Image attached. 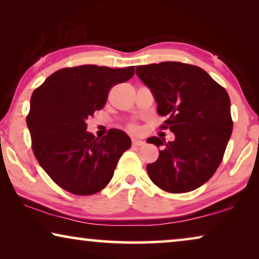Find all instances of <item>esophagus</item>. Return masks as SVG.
<instances>
[{"instance_id": "1", "label": "esophagus", "mask_w": 259, "mask_h": 259, "mask_svg": "<svg viewBox=\"0 0 259 259\" xmlns=\"http://www.w3.org/2000/svg\"><path fill=\"white\" fill-rule=\"evenodd\" d=\"M144 144H145V141L141 140V139H137V138H133V139H132L133 146H143Z\"/></svg>"}]
</instances>
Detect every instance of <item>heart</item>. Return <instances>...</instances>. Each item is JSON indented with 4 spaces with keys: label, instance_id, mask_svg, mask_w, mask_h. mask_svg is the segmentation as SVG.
Here are the masks:
<instances>
[{
    "label": "heart",
    "instance_id": "1",
    "mask_svg": "<svg viewBox=\"0 0 259 259\" xmlns=\"http://www.w3.org/2000/svg\"><path fill=\"white\" fill-rule=\"evenodd\" d=\"M130 131H132V132H137V131H138V126L134 125V123H133V125L130 126Z\"/></svg>",
    "mask_w": 259,
    "mask_h": 259
}]
</instances>
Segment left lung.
Masks as SVG:
<instances>
[{"mask_svg":"<svg viewBox=\"0 0 259 259\" xmlns=\"http://www.w3.org/2000/svg\"><path fill=\"white\" fill-rule=\"evenodd\" d=\"M136 73L153 93L158 114L167 118L160 128L176 136L168 143L157 137L147 140L161 146L158 160L147 165L148 176L169 193L198 189L217 171L231 137L228 92L204 69L189 63L138 66Z\"/></svg>","mask_w":259,"mask_h":259,"instance_id":"obj_1","label":"left lung"}]
</instances>
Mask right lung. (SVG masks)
Listing matches in <instances>:
<instances>
[{
    "label": "right lung",
    "instance_id": "add662e5",
    "mask_svg": "<svg viewBox=\"0 0 259 259\" xmlns=\"http://www.w3.org/2000/svg\"><path fill=\"white\" fill-rule=\"evenodd\" d=\"M134 66L67 67L33 92L27 126L38 164L53 182L76 196H91L111 182L131 147L125 132L112 128L101 139L87 132V119L104 107L109 91L126 82Z\"/></svg>",
    "mask_w": 259,
    "mask_h": 259
}]
</instances>
